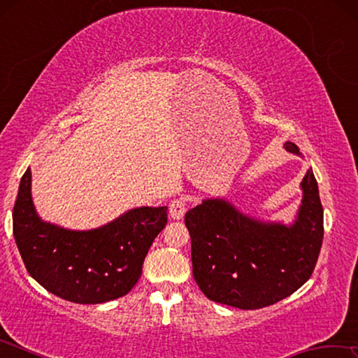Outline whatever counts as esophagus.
<instances>
[{
	"label": "esophagus",
	"mask_w": 358,
	"mask_h": 358,
	"mask_svg": "<svg viewBox=\"0 0 358 358\" xmlns=\"http://www.w3.org/2000/svg\"><path fill=\"white\" fill-rule=\"evenodd\" d=\"M185 211H186V203L185 201H181V199H175L171 203H169V216L172 217V220H183L185 216Z\"/></svg>",
	"instance_id": "obj_1"
}]
</instances>
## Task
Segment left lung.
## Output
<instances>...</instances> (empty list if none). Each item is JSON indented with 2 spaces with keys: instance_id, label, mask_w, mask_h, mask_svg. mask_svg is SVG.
Returning a JSON list of instances; mask_svg holds the SVG:
<instances>
[{
  "instance_id": "8db88e82",
  "label": "left lung",
  "mask_w": 358,
  "mask_h": 358,
  "mask_svg": "<svg viewBox=\"0 0 358 358\" xmlns=\"http://www.w3.org/2000/svg\"><path fill=\"white\" fill-rule=\"evenodd\" d=\"M289 153L303 157L292 142ZM290 222L243 213L227 197L203 199L185 216L191 235L192 275L205 296L240 310H259L305 284L324 238V210L310 167Z\"/></svg>"
}]
</instances>
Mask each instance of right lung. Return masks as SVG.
Instances as JSON below:
<instances>
[{
    "label": "right lung",
    "instance_id": "obj_1",
    "mask_svg": "<svg viewBox=\"0 0 358 358\" xmlns=\"http://www.w3.org/2000/svg\"><path fill=\"white\" fill-rule=\"evenodd\" d=\"M167 224V207H137L88 230L44 221L31 196V169L19 186L12 229L28 273L59 299L98 305L136 286L145 256Z\"/></svg>",
    "mask_w": 358,
    "mask_h": 358
}]
</instances>
